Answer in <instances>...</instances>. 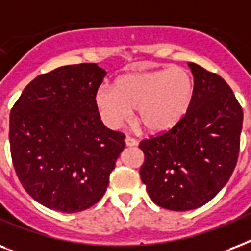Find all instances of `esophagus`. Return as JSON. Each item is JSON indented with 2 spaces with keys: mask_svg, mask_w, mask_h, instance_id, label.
<instances>
[{
  "mask_svg": "<svg viewBox=\"0 0 251 251\" xmlns=\"http://www.w3.org/2000/svg\"><path fill=\"white\" fill-rule=\"evenodd\" d=\"M126 145L127 147H135V145H137V140L131 137V136H127L126 137Z\"/></svg>",
  "mask_w": 251,
  "mask_h": 251,
  "instance_id": "obj_1",
  "label": "esophagus"
}]
</instances>
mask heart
<instances>
[{"label": "heart", "mask_w": 251, "mask_h": 251, "mask_svg": "<svg viewBox=\"0 0 251 251\" xmlns=\"http://www.w3.org/2000/svg\"><path fill=\"white\" fill-rule=\"evenodd\" d=\"M194 91V79L186 69L162 68L122 75L115 87L100 85L95 106L107 127L119 128L136 110V119L145 131L162 133L186 116Z\"/></svg>", "instance_id": "b5f03b06"}]
</instances>
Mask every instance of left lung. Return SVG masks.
I'll list each match as a JSON object with an SVG mask.
<instances>
[{
    "label": "left lung",
    "instance_id": "left-lung-1",
    "mask_svg": "<svg viewBox=\"0 0 251 251\" xmlns=\"http://www.w3.org/2000/svg\"><path fill=\"white\" fill-rule=\"evenodd\" d=\"M191 107L176 127L141 140L140 176L165 209L188 211L208 203L236 168L244 112L220 75L195 63Z\"/></svg>",
    "mask_w": 251,
    "mask_h": 251
}]
</instances>
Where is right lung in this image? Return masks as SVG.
Wrapping results in <instances>:
<instances>
[{
	"label": "right lung",
	"mask_w": 251,
	"mask_h": 251,
	"mask_svg": "<svg viewBox=\"0 0 251 251\" xmlns=\"http://www.w3.org/2000/svg\"><path fill=\"white\" fill-rule=\"evenodd\" d=\"M104 75L94 63L60 67L32 79L11 108L15 173L47 208L79 212L106 192L126 135L106 127L95 106Z\"/></svg>",
	"instance_id": "1"
}]
</instances>
